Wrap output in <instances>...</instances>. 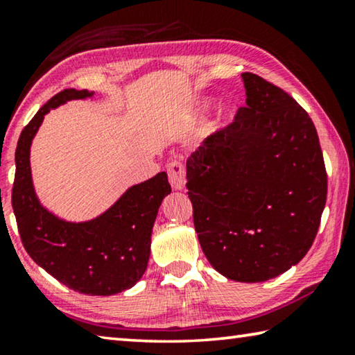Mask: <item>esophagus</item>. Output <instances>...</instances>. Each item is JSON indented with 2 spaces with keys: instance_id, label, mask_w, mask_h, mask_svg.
I'll list each match as a JSON object with an SVG mask.
<instances>
[{
  "instance_id": "esophagus-1",
  "label": "esophagus",
  "mask_w": 355,
  "mask_h": 355,
  "mask_svg": "<svg viewBox=\"0 0 355 355\" xmlns=\"http://www.w3.org/2000/svg\"><path fill=\"white\" fill-rule=\"evenodd\" d=\"M168 183L175 191H182L187 187V177H184V166L180 161H172L168 164Z\"/></svg>"
}]
</instances>
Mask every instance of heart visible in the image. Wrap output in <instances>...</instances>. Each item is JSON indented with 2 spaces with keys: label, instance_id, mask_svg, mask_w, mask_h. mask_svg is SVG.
Here are the masks:
<instances>
[{
  "label": "heart",
  "instance_id": "obj_1",
  "mask_svg": "<svg viewBox=\"0 0 355 355\" xmlns=\"http://www.w3.org/2000/svg\"><path fill=\"white\" fill-rule=\"evenodd\" d=\"M199 109H200L202 112L210 110V109H211V101H210V99H204V101H202V103L199 104ZM224 118H226V121H229L230 118H232V115H230V112H224Z\"/></svg>",
  "mask_w": 355,
  "mask_h": 355
}]
</instances>
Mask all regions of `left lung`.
<instances>
[{
  "label": "left lung",
  "instance_id": "1",
  "mask_svg": "<svg viewBox=\"0 0 355 355\" xmlns=\"http://www.w3.org/2000/svg\"><path fill=\"white\" fill-rule=\"evenodd\" d=\"M246 107L187 161L199 243L211 267L262 283L297 266L316 237L327 175L311 118L288 93L241 74Z\"/></svg>",
  "mask_w": 355,
  "mask_h": 355
}]
</instances>
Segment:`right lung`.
Returning <instances> with one entry per match:
<instances>
[{"instance_id":"right-lung-1","label":"right lung","mask_w":355,"mask_h":355,"mask_svg":"<svg viewBox=\"0 0 355 355\" xmlns=\"http://www.w3.org/2000/svg\"><path fill=\"white\" fill-rule=\"evenodd\" d=\"M93 96L88 89H64L25 126L15 150L12 208L21 243L39 267L80 294L114 295L131 289L147 270L157 210L172 191L167 173L129 187L96 218L67 221L39 202L30 164L33 139L44 116L67 101Z\"/></svg>"}]
</instances>
